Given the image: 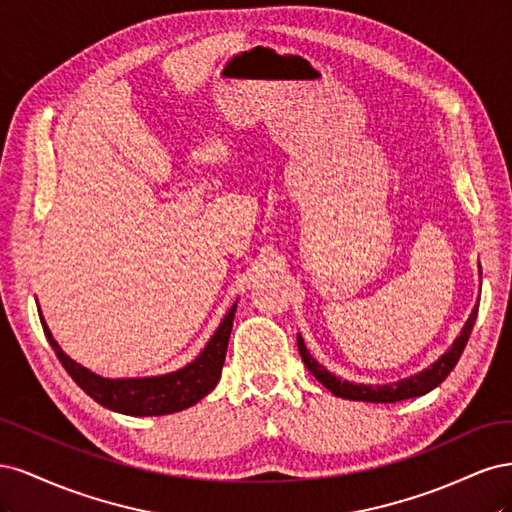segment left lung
<instances>
[{
  "instance_id": "obj_1",
  "label": "left lung",
  "mask_w": 512,
  "mask_h": 512,
  "mask_svg": "<svg viewBox=\"0 0 512 512\" xmlns=\"http://www.w3.org/2000/svg\"><path fill=\"white\" fill-rule=\"evenodd\" d=\"M474 322H476V309L470 314L466 327H463V331L455 339V344L448 348L436 363H433L427 369H423V371H418V374H414L410 378H404L399 382H391V384L371 386V384H356V382H348V380L337 378L335 374H331L327 367H322L312 354H309L301 333L297 335V346H299L301 359H303L309 374H314V378L322 386H327V389L333 395L342 397V399H352V401H369V404H395V401L421 397V395L436 389L438 384H442L446 380V376L455 369L463 348H466V344H468L470 333L474 329Z\"/></svg>"
}]
</instances>
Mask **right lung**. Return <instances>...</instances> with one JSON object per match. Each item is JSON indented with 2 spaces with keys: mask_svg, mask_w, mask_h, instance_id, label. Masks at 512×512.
<instances>
[{
  "mask_svg": "<svg viewBox=\"0 0 512 512\" xmlns=\"http://www.w3.org/2000/svg\"><path fill=\"white\" fill-rule=\"evenodd\" d=\"M40 312V307H38ZM237 303L228 309L218 331L213 333L205 350L196 359L173 374L151 376V378H102L87 367L72 361L70 356L59 348L53 339L44 318H40L46 339L55 350L59 363L66 367L70 378L81 389L96 399L100 406L130 416H162L173 414L194 406L196 401L209 395L222 376V367L226 359V348L232 331V318H235ZM42 316V314H40Z\"/></svg>",
  "mask_w": 512,
  "mask_h": 512,
  "instance_id": "1",
  "label": "right lung"
}]
</instances>
